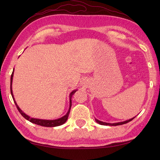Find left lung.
<instances>
[{"label":"left lung","mask_w":160,"mask_h":160,"mask_svg":"<svg viewBox=\"0 0 160 160\" xmlns=\"http://www.w3.org/2000/svg\"><path fill=\"white\" fill-rule=\"evenodd\" d=\"M136 117V116H135ZM132 118L131 119H129V120H126V121H124V122H116V123H107V122H102V121H100L97 120L96 118H95V120H96V122L98 124H100L101 125H104V126H118V125H122V124H127L128 123V122H131V120H133V119L135 118Z\"/></svg>","instance_id":"1"}]
</instances>
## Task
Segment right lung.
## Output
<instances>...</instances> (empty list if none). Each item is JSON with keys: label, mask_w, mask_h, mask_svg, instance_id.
Segmentation results:
<instances>
[{"label": "right lung", "mask_w": 160, "mask_h": 160, "mask_svg": "<svg viewBox=\"0 0 160 160\" xmlns=\"http://www.w3.org/2000/svg\"><path fill=\"white\" fill-rule=\"evenodd\" d=\"M13 71H14V69H13V72L12 73V76H11V81H10V91H11V94H12V96L13 98V102H14L17 108H18V111L20 112V113L21 114L22 116L26 119V120H28L29 122H31L32 123L38 124V125H40V126H42V127H58V126H60V125H62V124L65 123L66 121L67 120L68 116H69V112H70V110H71V98H72L73 95L76 92L77 89L71 91V93H70V95H69V110H68L66 115H64V116H62V118L56 119V120H42V119L31 118L30 116H29V115L25 114L21 109H20L19 107L18 106V104H17V103H16V102L14 99V97H13V91H12V81H13Z\"/></svg>", "instance_id": "right-lung-1"}]
</instances>
